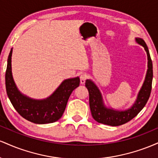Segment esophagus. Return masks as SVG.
Segmentation results:
<instances>
[{
    "mask_svg": "<svg viewBox=\"0 0 158 158\" xmlns=\"http://www.w3.org/2000/svg\"><path fill=\"white\" fill-rule=\"evenodd\" d=\"M88 79V76H87L86 73H81L80 75V82L81 84H85V81Z\"/></svg>",
    "mask_w": 158,
    "mask_h": 158,
    "instance_id": "obj_1",
    "label": "esophagus"
}]
</instances>
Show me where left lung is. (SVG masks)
Masks as SVG:
<instances>
[{"instance_id": "left-lung-1", "label": "left lung", "mask_w": 158, "mask_h": 158, "mask_svg": "<svg viewBox=\"0 0 158 158\" xmlns=\"http://www.w3.org/2000/svg\"><path fill=\"white\" fill-rule=\"evenodd\" d=\"M136 41L138 44L143 46L147 52L148 70L146 79L142 88L139 90L137 100L131 108L125 111L106 108L103 105L102 96L96 85L90 80H87L85 82V87L88 88L89 93V104L92 117L98 123L110 126H118L125 124L135 118L144 108L149 99L153 79L152 61L146 42L142 39L139 38L136 39Z\"/></svg>"}]
</instances>
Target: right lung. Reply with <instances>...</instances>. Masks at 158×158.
<instances>
[{"mask_svg":"<svg viewBox=\"0 0 158 158\" xmlns=\"http://www.w3.org/2000/svg\"><path fill=\"white\" fill-rule=\"evenodd\" d=\"M11 50L5 75L6 94L11 103L21 117L36 124H46L59 120L64 113L70 94L79 87V77L66 79L48 99L35 100L23 96L14 82L11 68Z\"/></svg>","mask_w":158,"mask_h":158,"instance_id":"1","label":"right lung"}]
</instances>
